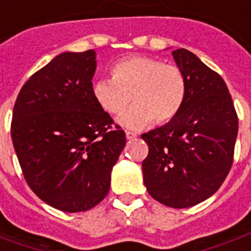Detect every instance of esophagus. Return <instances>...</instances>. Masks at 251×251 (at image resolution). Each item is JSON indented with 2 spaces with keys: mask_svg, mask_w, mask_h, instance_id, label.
<instances>
[{
  "mask_svg": "<svg viewBox=\"0 0 251 251\" xmlns=\"http://www.w3.org/2000/svg\"><path fill=\"white\" fill-rule=\"evenodd\" d=\"M137 134H134V133H131V131H126V138L127 140H131V138H136Z\"/></svg>",
  "mask_w": 251,
  "mask_h": 251,
  "instance_id": "esophagus-1",
  "label": "esophagus"
}]
</instances>
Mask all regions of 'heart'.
I'll use <instances>...</instances> for the list:
<instances>
[{
  "label": "heart",
  "instance_id": "obj_1",
  "mask_svg": "<svg viewBox=\"0 0 251 251\" xmlns=\"http://www.w3.org/2000/svg\"><path fill=\"white\" fill-rule=\"evenodd\" d=\"M113 79L94 83L93 97L104 113L118 115L131 103L134 106L120 117L121 125L140 130L156 120L168 124L175 120L187 97V79L175 64L149 56H131L115 63Z\"/></svg>",
  "mask_w": 251,
  "mask_h": 251
}]
</instances>
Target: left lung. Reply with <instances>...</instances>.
<instances>
[{"instance_id":"1","label":"left lung","mask_w":251,"mask_h":251,"mask_svg":"<svg viewBox=\"0 0 251 251\" xmlns=\"http://www.w3.org/2000/svg\"><path fill=\"white\" fill-rule=\"evenodd\" d=\"M172 56L184 72L187 97L175 120L141 136L149 148L142 174L153 199L187 208L215 194L230 172L238 117L215 71L184 48Z\"/></svg>"}]
</instances>
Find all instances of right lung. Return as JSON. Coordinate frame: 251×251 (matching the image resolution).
Returning a JSON list of instances; mask_svg holds the SVG:
<instances>
[{"instance_id":"1","label":"right lung","mask_w":251,"mask_h":251,"mask_svg":"<svg viewBox=\"0 0 251 251\" xmlns=\"http://www.w3.org/2000/svg\"><path fill=\"white\" fill-rule=\"evenodd\" d=\"M97 53L63 52L33 74L14 103L12 141L30 189L64 212L104 199L125 131L93 97Z\"/></svg>"}]
</instances>
